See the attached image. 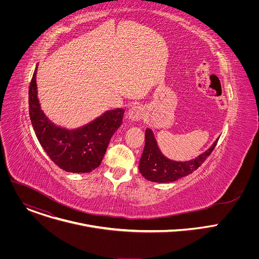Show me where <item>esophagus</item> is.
<instances>
[{
	"instance_id": "obj_1",
	"label": "esophagus",
	"mask_w": 259,
	"mask_h": 259,
	"mask_svg": "<svg viewBox=\"0 0 259 259\" xmlns=\"http://www.w3.org/2000/svg\"><path fill=\"white\" fill-rule=\"evenodd\" d=\"M127 118L130 121L138 122L143 118V109L140 106H133L128 110Z\"/></svg>"
}]
</instances>
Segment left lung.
Returning a JSON list of instances; mask_svg holds the SVG:
<instances>
[{
	"instance_id": "8db88e82",
	"label": "left lung",
	"mask_w": 259,
	"mask_h": 259,
	"mask_svg": "<svg viewBox=\"0 0 259 259\" xmlns=\"http://www.w3.org/2000/svg\"><path fill=\"white\" fill-rule=\"evenodd\" d=\"M219 137L204 153L190 161H174L167 158L158 145L157 139L152 129L145 130V144L139 161V172L150 181L158 183H168L178 180L193 173L213 152Z\"/></svg>"
}]
</instances>
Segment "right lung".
<instances>
[{
  "label": "right lung",
  "instance_id": "obj_1",
  "mask_svg": "<svg viewBox=\"0 0 259 259\" xmlns=\"http://www.w3.org/2000/svg\"><path fill=\"white\" fill-rule=\"evenodd\" d=\"M38 65L36 63L28 90L29 118L36 138L49 158L62 170L89 173L100 165L110 138L122 125L125 110H106L76 129L54 124L41 108L36 88Z\"/></svg>",
  "mask_w": 259,
  "mask_h": 259
}]
</instances>
